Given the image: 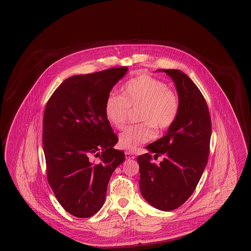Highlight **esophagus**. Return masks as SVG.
Returning <instances> with one entry per match:
<instances>
[{
  "mask_svg": "<svg viewBox=\"0 0 251 251\" xmlns=\"http://www.w3.org/2000/svg\"><path fill=\"white\" fill-rule=\"evenodd\" d=\"M125 157L126 159H134L135 156L133 155V153H131L130 151H126L125 152Z\"/></svg>",
  "mask_w": 251,
  "mask_h": 251,
  "instance_id": "34e87169",
  "label": "esophagus"
}]
</instances>
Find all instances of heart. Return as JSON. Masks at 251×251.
Wrapping results in <instances>:
<instances>
[{
    "label": "heart",
    "mask_w": 251,
    "mask_h": 251,
    "mask_svg": "<svg viewBox=\"0 0 251 251\" xmlns=\"http://www.w3.org/2000/svg\"><path fill=\"white\" fill-rule=\"evenodd\" d=\"M122 96L109 94L104 102L108 122L118 130L128 123L131 110H137L142 121L131 126L120 136V147L134 151L140 145L152 140L159 131L170 129L178 119L179 99L163 81L147 74L128 80L121 89Z\"/></svg>",
    "instance_id": "1"
}]
</instances>
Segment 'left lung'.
<instances>
[{"instance_id": "left-lung-1", "label": "left lung", "mask_w": 251, "mask_h": 251, "mask_svg": "<svg viewBox=\"0 0 251 251\" xmlns=\"http://www.w3.org/2000/svg\"><path fill=\"white\" fill-rule=\"evenodd\" d=\"M159 71V70H158ZM177 87L179 113L174 125L161 139L147 147L151 153L137 157L139 186L144 199L162 211H172L195 191L208 162L212 123L207 102L191 79L178 70H160Z\"/></svg>"}]
</instances>
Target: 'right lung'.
Segmentation results:
<instances>
[{"instance_id":"1","label":"right lung","mask_w":251,"mask_h":251,"mask_svg":"<svg viewBox=\"0 0 251 251\" xmlns=\"http://www.w3.org/2000/svg\"><path fill=\"white\" fill-rule=\"evenodd\" d=\"M127 67L74 75L49 99L42 141L49 184L61 206L84 218L102 207L108 181L125 154L105 118L104 102ZM101 153H99V151ZM99 156L95 162L91 155Z\"/></svg>"}]
</instances>
